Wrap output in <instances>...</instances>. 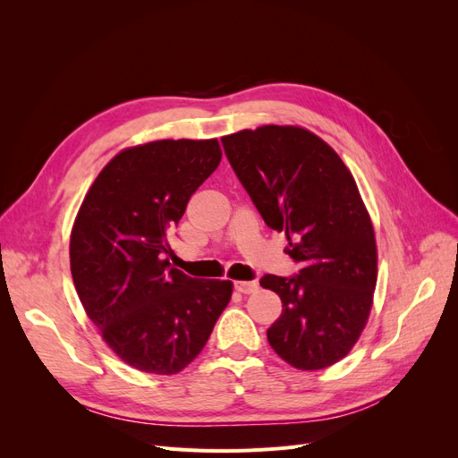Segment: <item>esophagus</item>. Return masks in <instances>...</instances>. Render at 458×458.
<instances>
[{
  "instance_id": "34e87169",
  "label": "esophagus",
  "mask_w": 458,
  "mask_h": 458,
  "mask_svg": "<svg viewBox=\"0 0 458 458\" xmlns=\"http://www.w3.org/2000/svg\"><path fill=\"white\" fill-rule=\"evenodd\" d=\"M258 286L259 284L256 281H237V283H234V288H237L241 294H252V293H256Z\"/></svg>"
}]
</instances>
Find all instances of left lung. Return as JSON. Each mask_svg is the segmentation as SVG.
Listing matches in <instances>:
<instances>
[{"label": "left lung", "instance_id": "obj_1", "mask_svg": "<svg viewBox=\"0 0 458 458\" xmlns=\"http://www.w3.org/2000/svg\"><path fill=\"white\" fill-rule=\"evenodd\" d=\"M234 174L267 227L284 231L294 276L266 275L283 313L267 330L275 353L318 370L352 352L369 321L378 276L370 216L336 150L300 126H261L221 137Z\"/></svg>", "mask_w": 458, "mask_h": 458}]
</instances>
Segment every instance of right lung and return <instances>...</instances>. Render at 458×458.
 Wrapping results in <instances>:
<instances>
[{
	"label": "right lung",
	"mask_w": 458,
	"mask_h": 458,
	"mask_svg": "<svg viewBox=\"0 0 458 458\" xmlns=\"http://www.w3.org/2000/svg\"><path fill=\"white\" fill-rule=\"evenodd\" d=\"M221 160L217 140H160L120 150L97 175L71 233L78 298L123 363L177 374L210 338L231 281L170 266L168 233Z\"/></svg>",
	"instance_id": "1"
}]
</instances>
